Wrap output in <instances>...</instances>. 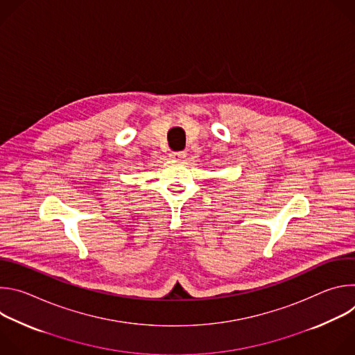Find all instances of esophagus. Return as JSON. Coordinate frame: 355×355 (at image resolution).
Here are the masks:
<instances>
[{
  "instance_id": "1",
  "label": "esophagus",
  "mask_w": 355,
  "mask_h": 355,
  "mask_svg": "<svg viewBox=\"0 0 355 355\" xmlns=\"http://www.w3.org/2000/svg\"><path fill=\"white\" fill-rule=\"evenodd\" d=\"M170 157L173 160H184L187 157V153H185V151H173V153L170 155Z\"/></svg>"
}]
</instances>
